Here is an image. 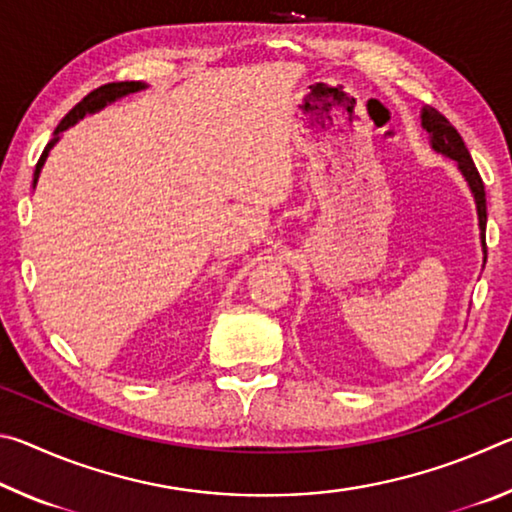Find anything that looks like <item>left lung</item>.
Instances as JSON below:
<instances>
[{
  "label": "left lung",
  "mask_w": 512,
  "mask_h": 512,
  "mask_svg": "<svg viewBox=\"0 0 512 512\" xmlns=\"http://www.w3.org/2000/svg\"><path fill=\"white\" fill-rule=\"evenodd\" d=\"M422 126L427 128V133L431 135V146L438 153H445L447 158H452L458 162V169L470 185L474 201H476V212H479V225H481V239H483V248H485V223H488V207H485V187L483 180L479 176V171L474 167V160L467 146L463 142V137L458 135L456 128L449 124V119L445 115H440L436 108L427 106L422 110Z\"/></svg>",
  "instance_id": "obj_1"
}]
</instances>
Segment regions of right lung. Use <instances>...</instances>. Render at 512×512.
Here are the masks:
<instances>
[{"instance_id":"obj_1","label":"right lung","mask_w":512,"mask_h":512,"mask_svg":"<svg viewBox=\"0 0 512 512\" xmlns=\"http://www.w3.org/2000/svg\"><path fill=\"white\" fill-rule=\"evenodd\" d=\"M142 88H144V83H140V81L108 83V85H101V88H97V90H92V92L88 94V97H83V101L76 103V106H74L72 110H69L67 115L63 117V121H60V124H58L56 133H54V135H56L54 140H51V142L45 146V151H42L40 160H38V164H36V173H33V176H36V178H33V185H36L42 164H45V160H47L49 149L58 142V133H60V131H65V128L76 124V121L83 119L85 115H88V112H97V110H101L103 106H106V103L115 101V99H119V97H126V94H131V92H140Z\"/></svg>"}]
</instances>
